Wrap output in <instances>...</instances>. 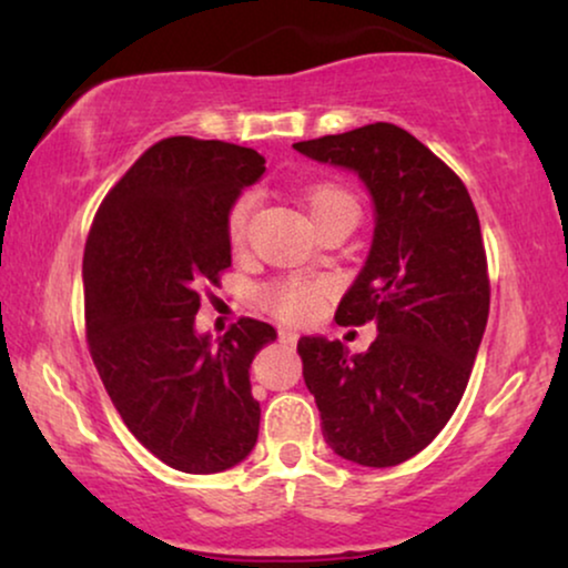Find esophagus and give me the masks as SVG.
Segmentation results:
<instances>
[{
	"mask_svg": "<svg viewBox=\"0 0 568 568\" xmlns=\"http://www.w3.org/2000/svg\"><path fill=\"white\" fill-rule=\"evenodd\" d=\"M297 333L290 331V328H278V341H282L284 346H297Z\"/></svg>",
	"mask_w": 568,
	"mask_h": 568,
	"instance_id": "obj_1",
	"label": "esophagus"
}]
</instances>
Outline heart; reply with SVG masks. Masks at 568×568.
Segmentation results:
<instances>
[{
  "instance_id": "b5f03b06",
  "label": "heart",
  "mask_w": 568,
  "mask_h": 568,
  "mask_svg": "<svg viewBox=\"0 0 568 568\" xmlns=\"http://www.w3.org/2000/svg\"><path fill=\"white\" fill-rule=\"evenodd\" d=\"M305 206L310 216H313L315 227L321 230L325 224L333 222H356L359 216V204H356L354 193L338 183H315L305 191ZM255 209V193H240L232 201L227 212V240L230 245L240 251L247 243V230H251V214ZM325 294H328V284L321 278L307 276H282L263 286L261 297L266 302L271 313H276L282 321L290 323H305L315 317L321 310Z\"/></svg>"
}]
</instances>
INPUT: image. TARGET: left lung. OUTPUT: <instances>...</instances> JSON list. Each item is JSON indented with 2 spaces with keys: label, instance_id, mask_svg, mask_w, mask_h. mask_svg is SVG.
<instances>
[{
  "label": "left lung",
  "instance_id": "1",
  "mask_svg": "<svg viewBox=\"0 0 568 568\" xmlns=\"http://www.w3.org/2000/svg\"><path fill=\"white\" fill-rule=\"evenodd\" d=\"M310 160L354 170L375 204L367 261L338 325H377L364 354L302 336L297 352L333 453L390 468L422 453L455 414L488 321L486 251L460 178L395 123L297 142Z\"/></svg>",
  "mask_w": 568,
  "mask_h": 568
}]
</instances>
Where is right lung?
<instances>
[{"label":"right lung","instance_id":"1","mask_svg":"<svg viewBox=\"0 0 568 568\" xmlns=\"http://www.w3.org/2000/svg\"><path fill=\"white\" fill-rule=\"evenodd\" d=\"M266 173L255 150L216 139L152 144L108 191L84 245V323L98 375L129 432L170 468L222 473L258 439L251 364L276 338L240 317L196 333L206 284L232 263L227 212Z\"/></svg>","mask_w":568,"mask_h":568}]
</instances>
